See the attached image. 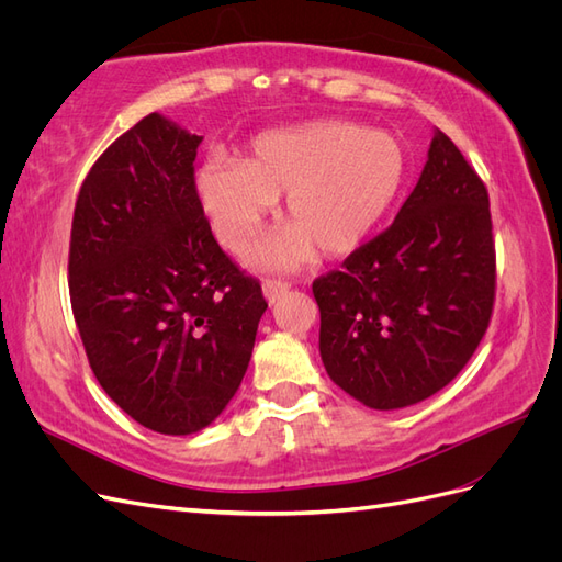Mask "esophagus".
Here are the masks:
<instances>
[{
	"label": "esophagus",
	"instance_id": "esophagus-1",
	"mask_svg": "<svg viewBox=\"0 0 562 562\" xmlns=\"http://www.w3.org/2000/svg\"><path fill=\"white\" fill-rule=\"evenodd\" d=\"M262 293H265V300H267L269 304H274V302H279L283 295H288V283H283V281H265Z\"/></svg>",
	"mask_w": 562,
	"mask_h": 562
}]
</instances>
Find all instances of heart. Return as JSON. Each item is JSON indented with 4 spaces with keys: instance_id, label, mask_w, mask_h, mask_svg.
<instances>
[{
    "instance_id": "heart-1",
    "label": "heart",
    "mask_w": 562,
    "mask_h": 562,
    "mask_svg": "<svg viewBox=\"0 0 562 562\" xmlns=\"http://www.w3.org/2000/svg\"><path fill=\"white\" fill-rule=\"evenodd\" d=\"M405 173L401 143L349 122L265 133L241 161L209 159L194 187L220 244L244 250L283 196L288 227L252 252V265L293 269L361 248L396 201Z\"/></svg>"
}]
</instances>
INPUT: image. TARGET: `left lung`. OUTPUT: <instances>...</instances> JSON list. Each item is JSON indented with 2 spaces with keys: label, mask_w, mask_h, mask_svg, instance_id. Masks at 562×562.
Returning <instances> with one entry per match:
<instances>
[{
  "label": "left lung",
  "mask_w": 562,
  "mask_h": 562,
  "mask_svg": "<svg viewBox=\"0 0 562 562\" xmlns=\"http://www.w3.org/2000/svg\"><path fill=\"white\" fill-rule=\"evenodd\" d=\"M330 380L372 411L434 396L467 366L495 302L483 180L443 131L394 225L312 285Z\"/></svg>",
  "instance_id": "obj_1"
}]
</instances>
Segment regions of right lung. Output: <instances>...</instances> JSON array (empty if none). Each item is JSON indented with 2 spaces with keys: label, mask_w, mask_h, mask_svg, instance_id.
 Returning a JSON list of instances; mask_svg holds the SVG:
<instances>
[{
  "label": "right lung",
  "mask_w": 562,
  "mask_h": 562,
  "mask_svg": "<svg viewBox=\"0 0 562 562\" xmlns=\"http://www.w3.org/2000/svg\"><path fill=\"white\" fill-rule=\"evenodd\" d=\"M201 140L147 114L93 164L72 217L70 300L93 375L126 415L166 436L223 415L267 310L260 283L203 217Z\"/></svg>",
  "instance_id": "add662e5"
}]
</instances>
